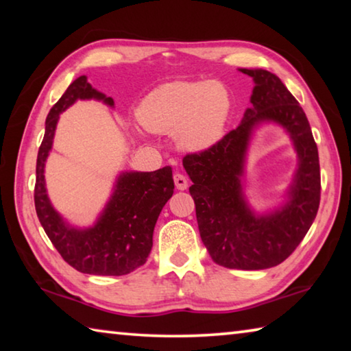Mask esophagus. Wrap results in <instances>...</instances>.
<instances>
[{
	"instance_id": "obj_1",
	"label": "esophagus",
	"mask_w": 351,
	"mask_h": 351,
	"mask_svg": "<svg viewBox=\"0 0 351 351\" xmlns=\"http://www.w3.org/2000/svg\"><path fill=\"white\" fill-rule=\"evenodd\" d=\"M173 180H175V186H176L178 190H186V189L189 187L187 178L184 176L182 173H176V175L173 176Z\"/></svg>"
}]
</instances>
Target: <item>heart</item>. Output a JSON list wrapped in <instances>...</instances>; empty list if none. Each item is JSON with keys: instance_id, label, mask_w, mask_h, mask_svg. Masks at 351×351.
Instances as JSON below:
<instances>
[{"instance_id": "1", "label": "heart", "mask_w": 351, "mask_h": 351, "mask_svg": "<svg viewBox=\"0 0 351 351\" xmlns=\"http://www.w3.org/2000/svg\"><path fill=\"white\" fill-rule=\"evenodd\" d=\"M230 112L229 91L218 82H171L158 86L138 110L142 125L173 134L182 148L206 150L221 138Z\"/></svg>"}]
</instances>
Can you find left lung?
I'll return each mask as SVG.
<instances>
[{
    "label": "left lung",
    "mask_w": 351,
    "mask_h": 351,
    "mask_svg": "<svg viewBox=\"0 0 351 351\" xmlns=\"http://www.w3.org/2000/svg\"><path fill=\"white\" fill-rule=\"evenodd\" d=\"M255 86L239 127L206 150L189 153L182 165L192 180L201 240L217 265L257 271L287 260L300 245L320 203L317 145L300 104L276 74L265 69H240ZM274 120L289 130L300 154V169L290 189V201L280 211L257 217L248 209L239 178L252 130Z\"/></svg>",
    "instance_id": "1"
}]
</instances>
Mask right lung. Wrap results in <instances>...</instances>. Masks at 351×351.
<instances>
[{"instance_id":"1","label":"right lung","mask_w":351,"mask_h":351,"mask_svg":"<svg viewBox=\"0 0 351 351\" xmlns=\"http://www.w3.org/2000/svg\"><path fill=\"white\" fill-rule=\"evenodd\" d=\"M77 99L104 100L111 97L94 90L85 75L75 79L46 117L45 138L37 156L35 210L46 235L68 265L83 274L125 276L147 261L153 246V230L165 203L173 195L171 167L156 171H127L119 176L110 203L90 229H74L51 206L45 187V162L52 147L58 114Z\"/></svg>"}]
</instances>
